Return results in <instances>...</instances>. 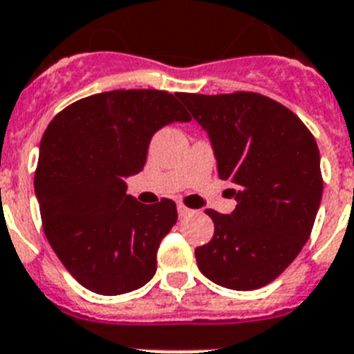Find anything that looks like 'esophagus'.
Returning <instances> with one entry per match:
<instances>
[{
	"instance_id": "esophagus-1",
	"label": "esophagus",
	"mask_w": 354,
	"mask_h": 354,
	"mask_svg": "<svg viewBox=\"0 0 354 354\" xmlns=\"http://www.w3.org/2000/svg\"><path fill=\"white\" fill-rule=\"evenodd\" d=\"M191 209H189V207H185L183 205V203H178V214H180V216H187V214H191Z\"/></svg>"
}]
</instances>
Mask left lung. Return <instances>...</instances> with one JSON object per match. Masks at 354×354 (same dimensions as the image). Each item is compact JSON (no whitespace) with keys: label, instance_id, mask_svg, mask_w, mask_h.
<instances>
[{"label":"left lung","instance_id":"left-lung-1","mask_svg":"<svg viewBox=\"0 0 354 354\" xmlns=\"http://www.w3.org/2000/svg\"><path fill=\"white\" fill-rule=\"evenodd\" d=\"M180 100L211 138L218 174L236 200L231 214L205 211L214 234L194 251L198 269L227 289H260L311 236L324 191L317 140L295 112L263 94L182 93Z\"/></svg>","mask_w":354,"mask_h":354}]
</instances>
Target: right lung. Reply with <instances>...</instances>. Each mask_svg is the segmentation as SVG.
Listing matches in <instances>:
<instances>
[{
  "label": "right lung",
  "mask_w": 354,
  "mask_h": 354,
  "mask_svg": "<svg viewBox=\"0 0 354 354\" xmlns=\"http://www.w3.org/2000/svg\"><path fill=\"white\" fill-rule=\"evenodd\" d=\"M178 96L154 88L94 94L57 112L43 134L34 174L43 231L88 291L131 292L156 272L176 203L143 205L127 194L125 178L143 169L154 132L191 122Z\"/></svg>",
  "instance_id": "right-lung-1"
}]
</instances>
